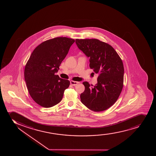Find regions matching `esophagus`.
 Segmentation results:
<instances>
[{"instance_id": "1", "label": "esophagus", "mask_w": 156, "mask_h": 156, "mask_svg": "<svg viewBox=\"0 0 156 156\" xmlns=\"http://www.w3.org/2000/svg\"><path fill=\"white\" fill-rule=\"evenodd\" d=\"M70 84L72 85V86H75L76 85L79 84L78 82H75V81H70Z\"/></svg>"}]
</instances>
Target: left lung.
<instances>
[{
	"label": "left lung",
	"mask_w": 156,
	"mask_h": 156,
	"mask_svg": "<svg viewBox=\"0 0 156 156\" xmlns=\"http://www.w3.org/2000/svg\"><path fill=\"white\" fill-rule=\"evenodd\" d=\"M75 43L90 59V68L99 75L95 86L83 83L85 90L80 95L81 102L92 111L106 110L116 102L122 91V60L112 47L97 39H76Z\"/></svg>",
	"instance_id": "obj_1"
}]
</instances>
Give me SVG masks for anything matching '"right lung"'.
Instances as JSON below:
<instances>
[{
    "mask_svg": "<svg viewBox=\"0 0 156 156\" xmlns=\"http://www.w3.org/2000/svg\"><path fill=\"white\" fill-rule=\"evenodd\" d=\"M75 40L59 37L44 41L34 49L25 66L24 79L33 99L43 107L61 101L70 81L56 75Z\"/></svg>",
    "mask_w": 156,
    "mask_h": 156,
    "instance_id": "obj_1",
    "label": "right lung"
}]
</instances>
